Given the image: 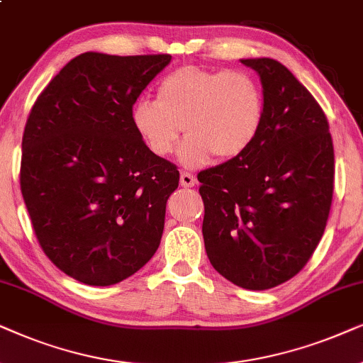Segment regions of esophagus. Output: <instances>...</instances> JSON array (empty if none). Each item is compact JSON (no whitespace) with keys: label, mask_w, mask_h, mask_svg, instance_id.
Here are the masks:
<instances>
[{"label":"esophagus","mask_w":363,"mask_h":363,"mask_svg":"<svg viewBox=\"0 0 363 363\" xmlns=\"http://www.w3.org/2000/svg\"><path fill=\"white\" fill-rule=\"evenodd\" d=\"M194 184H196V176H194V174L182 171L181 172V186L182 187H192Z\"/></svg>","instance_id":"1"}]
</instances>
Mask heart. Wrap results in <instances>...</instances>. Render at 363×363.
<instances>
[{
	"label": "heart",
	"mask_w": 363,
	"mask_h": 363,
	"mask_svg": "<svg viewBox=\"0 0 363 363\" xmlns=\"http://www.w3.org/2000/svg\"><path fill=\"white\" fill-rule=\"evenodd\" d=\"M139 138L157 156L176 149L182 131L189 138L179 149L186 166L238 157L259 136L264 93L257 79L240 69L186 66L157 86V101L138 99L131 111Z\"/></svg>",
	"instance_id": "heart-1"
}]
</instances>
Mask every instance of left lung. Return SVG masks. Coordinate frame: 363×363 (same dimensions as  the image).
<instances>
[{
	"mask_svg": "<svg viewBox=\"0 0 363 363\" xmlns=\"http://www.w3.org/2000/svg\"><path fill=\"white\" fill-rule=\"evenodd\" d=\"M264 93L259 136L238 157L199 172L207 257L249 291L292 279L320 242L333 192L325 114L298 79L270 57L240 60Z\"/></svg>",
	"mask_w": 363,
	"mask_h": 363,
	"instance_id": "left-lung-1",
	"label": "left lung"
}]
</instances>
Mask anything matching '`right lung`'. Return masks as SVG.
Segmentation results:
<instances>
[{
  "label": "right lung",
  "instance_id": "right-lung-1",
  "mask_svg": "<svg viewBox=\"0 0 363 363\" xmlns=\"http://www.w3.org/2000/svg\"><path fill=\"white\" fill-rule=\"evenodd\" d=\"M169 62L83 52L28 118L19 177L28 214L51 262L88 286L131 277L161 244L179 171L144 144L131 111Z\"/></svg>",
  "mask_w": 363,
  "mask_h": 363
}]
</instances>
